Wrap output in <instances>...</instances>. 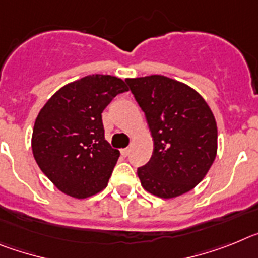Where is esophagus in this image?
Returning <instances> with one entry per match:
<instances>
[{
    "instance_id": "esophagus-1",
    "label": "esophagus",
    "mask_w": 258,
    "mask_h": 258,
    "mask_svg": "<svg viewBox=\"0 0 258 258\" xmlns=\"http://www.w3.org/2000/svg\"><path fill=\"white\" fill-rule=\"evenodd\" d=\"M120 153L123 157H127L130 154V148H124V149H120Z\"/></svg>"
}]
</instances>
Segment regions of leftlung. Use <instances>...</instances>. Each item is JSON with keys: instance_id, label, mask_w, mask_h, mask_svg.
<instances>
[{"instance_id": "left-lung-1", "label": "left lung", "mask_w": 258, "mask_h": 258, "mask_svg": "<svg viewBox=\"0 0 258 258\" xmlns=\"http://www.w3.org/2000/svg\"><path fill=\"white\" fill-rule=\"evenodd\" d=\"M145 113L153 139V154L138 169L143 188L161 199L194 189L216 160V118L194 88L163 75L126 79Z\"/></svg>"}]
</instances>
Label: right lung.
I'll use <instances>...</instances> for the list:
<instances>
[{"mask_svg": "<svg viewBox=\"0 0 258 258\" xmlns=\"http://www.w3.org/2000/svg\"><path fill=\"white\" fill-rule=\"evenodd\" d=\"M126 91V83L116 76H84L58 89L37 114L33 157L64 195L86 199L106 188L120 153L105 140L101 113Z\"/></svg>", "mask_w": 258, "mask_h": 258, "instance_id": "right-lung-1", "label": "right lung"}]
</instances>
